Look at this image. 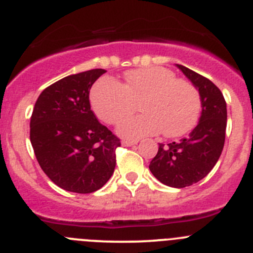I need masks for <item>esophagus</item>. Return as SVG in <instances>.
<instances>
[{
  "label": "esophagus",
  "instance_id": "1",
  "mask_svg": "<svg viewBox=\"0 0 253 253\" xmlns=\"http://www.w3.org/2000/svg\"><path fill=\"white\" fill-rule=\"evenodd\" d=\"M138 143V141H136V139H122V144L126 147H131V146H134V144Z\"/></svg>",
  "mask_w": 253,
  "mask_h": 253
}]
</instances>
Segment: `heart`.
Here are the masks:
<instances>
[{
  "mask_svg": "<svg viewBox=\"0 0 253 253\" xmlns=\"http://www.w3.org/2000/svg\"><path fill=\"white\" fill-rule=\"evenodd\" d=\"M90 99L97 117L109 125L117 124L139 104L144 114L122 120L117 128L127 138L159 131L166 137L181 136L194 127L202 106L197 87L175 79V74L163 67L131 70L122 84L104 78L92 87Z\"/></svg>",
  "mask_w": 253,
  "mask_h": 253,
  "instance_id": "heart-1",
  "label": "heart"
}]
</instances>
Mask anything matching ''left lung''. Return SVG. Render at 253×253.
Returning a JSON list of instances; mask_svg holds the SVG:
<instances>
[{"label":"left lung","instance_id":"8db88e82","mask_svg":"<svg viewBox=\"0 0 253 253\" xmlns=\"http://www.w3.org/2000/svg\"><path fill=\"white\" fill-rule=\"evenodd\" d=\"M198 89L202 100V116L186 138L159 144L149 169L161 183L171 188H185L210 173L221 156L225 143L226 101L219 87L208 78L176 65Z\"/></svg>","mask_w":253,"mask_h":253}]
</instances>
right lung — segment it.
I'll return each instance as SVG.
<instances>
[{
    "label": "right lung",
    "mask_w": 253,
    "mask_h": 253,
    "mask_svg": "<svg viewBox=\"0 0 253 253\" xmlns=\"http://www.w3.org/2000/svg\"><path fill=\"white\" fill-rule=\"evenodd\" d=\"M106 70L92 69L58 80L42 91L31 117V143L48 178L68 192L89 194L114 174L121 146L90 106L92 84Z\"/></svg>",
    "instance_id": "add662e5"
}]
</instances>
